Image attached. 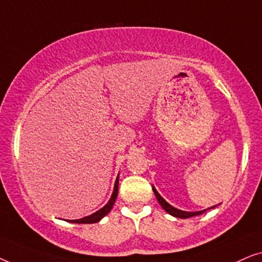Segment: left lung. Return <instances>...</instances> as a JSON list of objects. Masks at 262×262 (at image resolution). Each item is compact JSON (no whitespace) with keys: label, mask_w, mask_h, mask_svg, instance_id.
<instances>
[{"label":"left lung","mask_w":262,"mask_h":262,"mask_svg":"<svg viewBox=\"0 0 262 262\" xmlns=\"http://www.w3.org/2000/svg\"><path fill=\"white\" fill-rule=\"evenodd\" d=\"M152 189H154V193H155L157 200H159L160 205L163 207V210H166L168 213L171 214V216L178 217V218H189V217H193V216H199V214H202L206 211V210H204V211H196V212H187V211H181L179 209H175V207L171 206L170 204H168L166 200H164L162 196L159 194V192L156 191L155 187H152Z\"/></svg>","instance_id":"8db88e82"}]
</instances>
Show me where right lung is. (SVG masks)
<instances>
[{"mask_svg":"<svg viewBox=\"0 0 262 262\" xmlns=\"http://www.w3.org/2000/svg\"><path fill=\"white\" fill-rule=\"evenodd\" d=\"M118 179H119V177L117 178L116 184H114V191L112 193V196H111L110 202L107 203L106 205L102 207V209H100L99 211H96L95 213H93L88 217H83V218H81V220H75V221H69V222H71V223H78V224H81V223L82 224H89V223H96V222H99L102 217H105L106 214L108 213L111 210H112V207L114 205V202H116V199H117L118 185H119V180H118Z\"/></svg>","mask_w":262,"mask_h":262,"instance_id":"add662e5","label":"right lung"}]
</instances>
